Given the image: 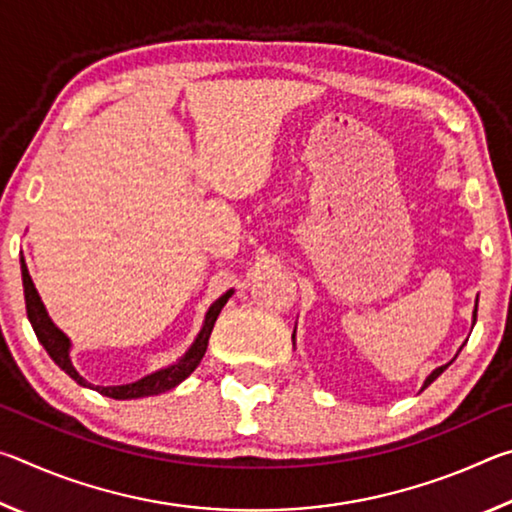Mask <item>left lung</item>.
<instances>
[{
    "label": "left lung",
    "mask_w": 512,
    "mask_h": 512,
    "mask_svg": "<svg viewBox=\"0 0 512 512\" xmlns=\"http://www.w3.org/2000/svg\"><path fill=\"white\" fill-rule=\"evenodd\" d=\"M476 307H479V296H476V305H474V311H472V327H474V323H476ZM291 339H293V345H296V329H293V336H291ZM458 352H461V350H458ZM456 359V357H454ZM452 359V361H454ZM452 361H449V363H445V366H440V368H436V370H433L431 372V375L427 377V379H424V384H422V388H427L429 384H431V381H436L440 375H443V372L449 368V366H452Z\"/></svg>",
    "instance_id": "8db88e82"
}]
</instances>
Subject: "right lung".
Returning a JSON list of instances; mask_svg holds the SVG:
<instances>
[{"label":"right lung","mask_w":512,"mask_h":512,"mask_svg":"<svg viewBox=\"0 0 512 512\" xmlns=\"http://www.w3.org/2000/svg\"><path fill=\"white\" fill-rule=\"evenodd\" d=\"M20 266H22V287H24V302H27V316H29L33 332H36L38 341L42 343V348L47 350L49 357L56 361V366L60 370H65L67 375L76 381V384H81L85 388H94V391L106 395V397H112V400H137V397H151V395L167 393V391H171V388H176L180 381H185L189 375H192L198 363H201V359H203L207 343H210V334L214 329L216 318H219L221 309L225 307V302L230 300L232 293H235L230 289V291H225L221 298H216L212 302L210 309H207V314H205L201 332L196 334L194 343L189 345L187 352L180 359L169 363V366L151 372V375H144L142 379L131 381V384L92 386L90 381L83 379L79 375V370L74 368L72 357H69V352H72V341H69V336L63 332V329H58L54 320L49 318L45 302H42L36 284H33V280H31L24 257H20Z\"/></svg>","instance_id":"add662e5"}]
</instances>
